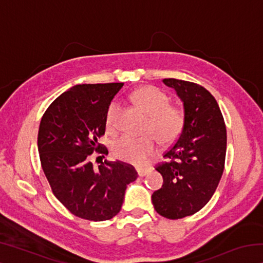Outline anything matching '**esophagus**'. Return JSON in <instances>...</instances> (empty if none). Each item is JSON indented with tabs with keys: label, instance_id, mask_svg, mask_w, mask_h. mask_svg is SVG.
<instances>
[{
	"label": "esophagus",
	"instance_id": "obj_1",
	"mask_svg": "<svg viewBox=\"0 0 263 263\" xmlns=\"http://www.w3.org/2000/svg\"><path fill=\"white\" fill-rule=\"evenodd\" d=\"M137 172L139 176H145L149 172V168H138Z\"/></svg>",
	"mask_w": 263,
	"mask_h": 263
}]
</instances>
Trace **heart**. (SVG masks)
I'll use <instances>...</instances> for the list:
<instances>
[{"label":"heart","instance_id":"b5f03b06","mask_svg":"<svg viewBox=\"0 0 263 263\" xmlns=\"http://www.w3.org/2000/svg\"><path fill=\"white\" fill-rule=\"evenodd\" d=\"M136 103L148 115L144 136L125 135L115 142L114 154L124 161L142 164L155 154L158 139L163 145H169L179 139L185 124L184 109L179 104L169 103V96L161 89L145 86L133 94ZM118 102L112 101L105 115L108 131L117 128Z\"/></svg>","mask_w":263,"mask_h":263}]
</instances>
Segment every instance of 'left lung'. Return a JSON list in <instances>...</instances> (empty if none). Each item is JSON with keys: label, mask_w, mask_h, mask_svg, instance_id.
Returning a JSON list of instances; mask_svg holds the SVG:
<instances>
[{"label": "left lung", "mask_w": 263, "mask_h": 263, "mask_svg": "<svg viewBox=\"0 0 263 263\" xmlns=\"http://www.w3.org/2000/svg\"><path fill=\"white\" fill-rule=\"evenodd\" d=\"M183 101L185 124L174 144L155 164L163 184L152 195L154 209L169 219L198 212L210 201L225 167L226 126L217 101L197 83L163 79Z\"/></svg>", "instance_id": "1"}]
</instances>
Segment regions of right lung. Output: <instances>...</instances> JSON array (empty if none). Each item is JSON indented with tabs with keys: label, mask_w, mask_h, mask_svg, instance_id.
Returning a JSON list of instances; mask_svg holds the SVG:
<instances>
[{
	"label": "right lung",
	"mask_w": 263,
	"mask_h": 263,
	"mask_svg": "<svg viewBox=\"0 0 263 263\" xmlns=\"http://www.w3.org/2000/svg\"><path fill=\"white\" fill-rule=\"evenodd\" d=\"M123 84L74 86L52 102L39 126V158L52 193L82 219L115 217L121 211L127 184L138 177L132 164L105 160L94 168L90 161L92 154H108L99 139L105 133L108 106Z\"/></svg>",
	"instance_id": "obj_1"
}]
</instances>
